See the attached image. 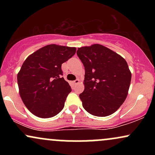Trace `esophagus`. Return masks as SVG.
I'll use <instances>...</instances> for the list:
<instances>
[{"mask_svg":"<svg viewBox=\"0 0 155 155\" xmlns=\"http://www.w3.org/2000/svg\"><path fill=\"white\" fill-rule=\"evenodd\" d=\"M79 84V79H76V80H75V81H74V84L77 85V84Z\"/></svg>","mask_w":155,"mask_h":155,"instance_id":"1","label":"esophagus"}]
</instances>
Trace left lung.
Wrapping results in <instances>:
<instances>
[{"instance_id": "8db88e82", "label": "left lung", "mask_w": 155, "mask_h": 155, "mask_svg": "<svg viewBox=\"0 0 155 155\" xmlns=\"http://www.w3.org/2000/svg\"><path fill=\"white\" fill-rule=\"evenodd\" d=\"M76 54L85 69L84 90L79 95L84 108L96 117L114 114L128 94L131 72L126 60L98 44L78 48Z\"/></svg>"}]
</instances>
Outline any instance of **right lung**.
Returning a JSON list of instances; mask_svg holds the SVG:
<instances>
[{
    "label": "right lung",
    "mask_w": 155,
    "mask_h": 155,
    "mask_svg": "<svg viewBox=\"0 0 155 155\" xmlns=\"http://www.w3.org/2000/svg\"><path fill=\"white\" fill-rule=\"evenodd\" d=\"M76 47L49 44L28 57L17 74L22 102L35 116L50 118L62 111L71 92L62 64L75 54Z\"/></svg>",
    "instance_id": "right-lung-1"
}]
</instances>
